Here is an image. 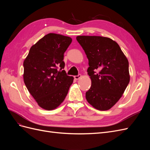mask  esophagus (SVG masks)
Listing matches in <instances>:
<instances>
[{
    "label": "esophagus",
    "instance_id": "1",
    "mask_svg": "<svg viewBox=\"0 0 150 150\" xmlns=\"http://www.w3.org/2000/svg\"><path fill=\"white\" fill-rule=\"evenodd\" d=\"M81 76H81V74H78V76H75L74 78V79L76 80H78V79H80L81 78Z\"/></svg>",
    "mask_w": 150,
    "mask_h": 150
}]
</instances>
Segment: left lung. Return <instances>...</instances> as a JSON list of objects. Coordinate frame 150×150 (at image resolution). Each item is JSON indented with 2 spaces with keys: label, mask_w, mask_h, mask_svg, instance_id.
<instances>
[{
  "label": "left lung",
  "mask_w": 150,
  "mask_h": 150,
  "mask_svg": "<svg viewBox=\"0 0 150 150\" xmlns=\"http://www.w3.org/2000/svg\"><path fill=\"white\" fill-rule=\"evenodd\" d=\"M76 39L89 61L87 71L91 86L86 98L96 110H110L129 83L128 61L119 45L110 38L79 35Z\"/></svg>",
  "instance_id": "1"
}]
</instances>
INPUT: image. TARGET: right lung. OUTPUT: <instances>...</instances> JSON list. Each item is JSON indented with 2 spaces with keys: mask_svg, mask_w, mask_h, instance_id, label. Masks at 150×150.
Wrapping results in <instances>:
<instances>
[{
  "mask_svg": "<svg viewBox=\"0 0 150 150\" xmlns=\"http://www.w3.org/2000/svg\"><path fill=\"white\" fill-rule=\"evenodd\" d=\"M72 39L49 33L32 46L24 61V81L38 105L46 110L64 100L74 78L63 69L64 54Z\"/></svg>",
  "mask_w": 150,
  "mask_h": 150,
  "instance_id": "add662e5",
  "label": "right lung"
}]
</instances>
